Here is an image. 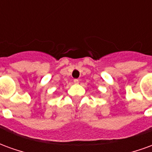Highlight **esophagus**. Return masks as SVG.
Masks as SVG:
<instances>
[{"mask_svg":"<svg viewBox=\"0 0 152 152\" xmlns=\"http://www.w3.org/2000/svg\"><path fill=\"white\" fill-rule=\"evenodd\" d=\"M73 82H74V84H78V83H79V80L75 79L73 80Z\"/></svg>","mask_w":152,"mask_h":152,"instance_id":"1","label":"esophagus"}]
</instances>
